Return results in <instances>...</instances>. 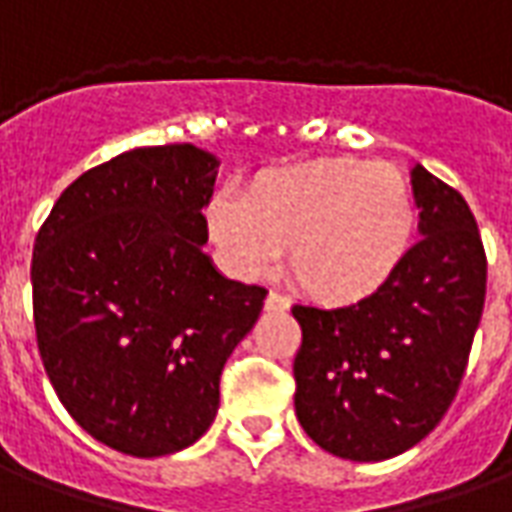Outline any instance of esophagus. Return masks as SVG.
Instances as JSON below:
<instances>
[{"label":"esophagus","instance_id":"1","mask_svg":"<svg viewBox=\"0 0 512 512\" xmlns=\"http://www.w3.org/2000/svg\"><path fill=\"white\" fill-rule=\"evenodd\" d=\"M290 307V301L282 296V293H277V290H271L266 296V310L268 312H285Z\"/></svg>","mask_w":512,"mask_h":512}]
</instances>
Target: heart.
<instances>
[{
  "mask_svg": "<svg viewBox=\"0 0 512 512\" xmlns=\"http://www.w3.org/2000/svg\"><path fill=\"white\" fill-rule=\"evenodd\" d=\"M208 227L244 277L266 274L288 249L290 277L310 299L354 304L403 266L417 197L395 164L315 158L260 172L241 205H213Z\"/></svg>",
  "mask_w": 512,
  "mask_h": 512,
  "instance_id": "heart-1",
  "label": "heart"
}]
</instances>
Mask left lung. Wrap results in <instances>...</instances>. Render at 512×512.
Wrapping results in <instances>:
<instances>
[{
  "mask_svg": "<svg viewBox=\"0 0 512 512\" xmlns=\"http://www.w3.org/2000/svg\"><path fill=\"white\" fill-rule=\"evenodd\" d=\"M419 238L373 296L296 304V417L321 450L386 461L436 428L461 386L485 304V249L458 191L411 169Z\"/></svg>",
  "mask_w": 512,
  "mask_h": 512,
  "instance_id": "obj_1",
  "label": "left lung"
}]
</instances>
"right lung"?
<instances>
[{
    "mask_svg": "<svg viewBox=\"0 0 512 512\" xmlns=\"http://www.w3.org/2000/svg\"><path fill=\"white\" fill-rule=\"evenodd\" d=\"M219 161L194 145L136 147L54 202L32 252V310L60 403L134 458L186 450L219 411L227 356L266 288L202 252Z\"/></svg>",
    "mask_w": 512,
    "mask_h": 512,
    "instance_id": "obj_1",
    "label": "right lung"
}]
</instances>
